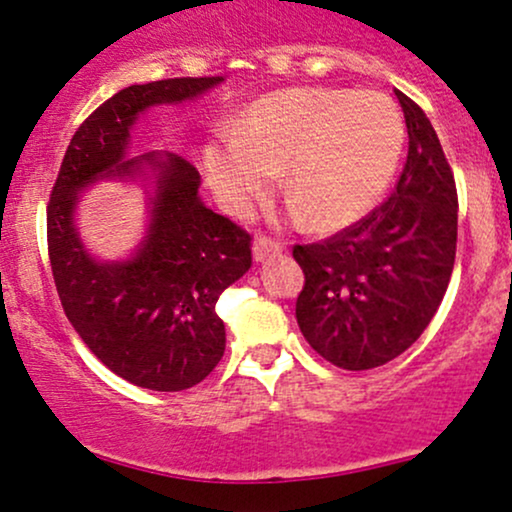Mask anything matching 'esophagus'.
Wrapping results in <instances>:
<instances>
[{"instance_id": "34e87169", "label": "esophagus", "mask_w": 512, "mask_h": 512, "mask_svg": "<svg viewBox=\"0 0 512 512\" xmlns=\"http://www.w3.org/2000/svg\"><path fill=\"white\" fill-rule=\"evenodd\" d=\"M283 254V244L280 241H275L271 237H258L254 241V258L258 263L261 261H268V258Z\"/></svg>"}]
</instances>
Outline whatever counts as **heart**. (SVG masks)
<instances>
[{"instance_id": "b5f03b06", "label": "heart", "mask_w": 512, "mask_h": 512, "mask_svg": "<svg viewBox=\"0 0 512 512\" xmlns=\"http://www.w3.org/2000/svg\"><path fill=\"white\" fill-rule=\"evenodd\" d=\"M406 142L399 106L377 91L290 89L256 101L239 132L203 152L232 212L251 210L285 171L287 198L312 229H341L375 208Z\"/></svg>"}]
</instances>
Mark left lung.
<instances>
[{
	"instance_id": "obj_1",
	"label": "left lung",
	"mask_w": 512,
	"mask_h": 512,
	"mask_svg": "<svg viewBox=\"0 0 512 512\" xmlns=\"http://www.w3.org/2000/svg\"><path fill=\"white\" fill-rule=\"evenodd\" d=\"M396 99L409 154L394 193L333 237L292 246L304 271L297 324L343 370H372L416 343L455 268V176L421 106L401 91Z\"/></svg>"
}]
</instances>
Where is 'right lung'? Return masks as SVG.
Instances as JSON below:
<instances>
[{
	"mask_svg": "<svg viewBox=\"0 0 512 512\" xmlns=\"http://www.w3.org/2000/svg\"><path fill=\"white\" fill-rule=\"evenodd\" d=\"M222 77L132 84L103 101L74 132L48 203V256L62 309L91 353L118 377L154 392L203 382L225 353L215 304L251 268V234L205 208L200 174L179 154L125 159L130 128L157 103L205 94ZM158 176L153 222L128 262H94L73 229L78 191L108 175Z\"/></svg>",
	"mask_w": 512,
	"mask_h": 512,
	"instance_id": "right-lung-1",
	"label": "right lung"
}]
</instances>
